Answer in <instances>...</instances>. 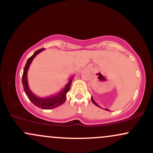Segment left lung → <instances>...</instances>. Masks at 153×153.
I'll return each instance as SVG.
<instances>
[{
  "label": "left lung",
  "instance_id": "8db88e82",
  "mask_svg": "<svg viewBox=\"0 0 153 153\" xmlns=\"http://www.w3.org/2000/svg\"><path fill=\"white\" fill-rule=\"evenodd\" d=\"M91 100H92V102H93V104H95V105L97 106V107H100V108H102L101 107H100V106H99V105H98V104H97L95 102H94V100H93V97H92H92H91ZM105 109V110H107V111H109V109Z\"/></svg>",
  "mask_w": 153,
  "mask_h": 153
}]
</instances>
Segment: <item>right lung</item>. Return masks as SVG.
I'll return each mask as SVG.
<instances>
[{
    "mask_svg": "<svg viewBox=\"0 0 153 153\" xmlns=\"http://www.w3.org/2000/svg\"><path fill=\"white\" fill-rule=\"evenodd\" d=\"M44 49H40L37 50L34 53L33 55L30 58H29L27 61L26 65L24 68V71H23L22 75V85L24 90L25 92L26 95L28 97L29 100L33 103L34 105L36 106L37 107L41 108L43 109H51L54 108L59 107L60 105L64 103L65 100H66V94L67 92L70 90L71 82L73 79V76L69 79V81L65 85V88H63L59 93L51 95L49 97H37L36 94H34L33 92L31 91L29 88L28 82H27V72L29 70V68L30 66V64L32 63V61L34 59V57L40 52H42Z\"/></svg>",
    "mask_w": 153,
    "mask_h": 153,
    "instance_id": "right-lung-1",
    "label": "right lung"
}]
</instances>
